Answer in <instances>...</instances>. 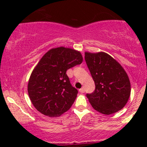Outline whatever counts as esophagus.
Wrapping results in <instances>:
<instances>
[{"instance_id":"obj_1","label":"esophagus","mask_w":147,"mask_h":147,"mask_svg":"<svg viewBox=\"0 0 147 147\" xmlns=\"http://www.w3.org/2000/svg\"><path fill=\"white\" fill-rule=\"evenodd\" d=\"M79 92H80L81 93H84V92H85V89H84V88H82L79 89Z\"/></svg>"}]
</instances>
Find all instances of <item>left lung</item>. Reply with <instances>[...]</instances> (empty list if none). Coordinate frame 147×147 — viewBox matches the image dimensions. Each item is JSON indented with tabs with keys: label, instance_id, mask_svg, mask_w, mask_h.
<instances>
[{
	"label": "left lung",
	"instance_id": "left-lung-1",
	"mask_svg": "<svg viewBox=\"0 0 147 147\" xmlns=\"http://www.w3.org/2000/svg\"><path fill=\"white\" fill-rule=\"evenodd\" d=\"M85 61L95 84L94 92L86 94L91 106L107 115L120 111L131 94V84L125 70L105 52H85Z\"/></svg>",
	"mask_w": 147,
	"mask_h": 147
}]
</instances>
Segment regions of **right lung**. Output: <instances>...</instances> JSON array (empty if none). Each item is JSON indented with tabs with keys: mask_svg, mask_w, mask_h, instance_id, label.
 <instances>
[{
	"mask_svg": "<svg viewBox=\"0 0 147 147\" xmlns=\"http://www.w3.org/2000/svg\"><path fill=\"white\" fill-rule=\"evenodd\" d=\"M82 61L80 52L63 47L51 49L43 55L32 72L28 87L37 111L49 117H58L69 110L78 90L71 85L66 71Z\"/></svg>",
	"mask_w": 147,
	"mask_h": 147,
	"instance_id": "obj_1",
	"label": "right lung"
}]
</instances>
